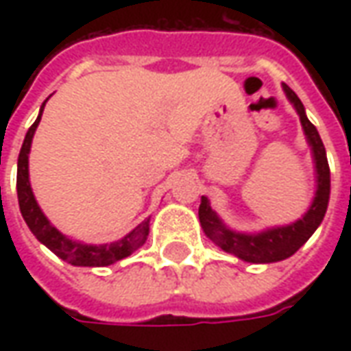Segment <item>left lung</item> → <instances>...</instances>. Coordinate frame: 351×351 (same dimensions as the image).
I'll return each instance as SVG.
<instances>
[{
  "label": "left lung",
  "mask_w": 351,
  "mask_h": 351,
  "mask_svg": "<svg viewBox=\"0 0 351 351\" xmlns=\"http://www.w3.org/2000/svg\"><path fill=\"white\" fill-rule=\"evenodd\" d=\"M284 92L293 103L295 110L299 112L302 130L308 138L312 152H314V160H316L317 190L308 213L304 214L301 220L295 221L291 226H286V228L269 229L258 235H244V233H235L226 228L210 208L206 197H203L201 205H199V221H201L205 235L214 244H218L223 252L235 254L237 258L250 261V263H274V261H282V259L293 256L322 223L325 210H327V203H329L331 178H329V163H327V156H325L324 143H322L314 123L304 114V107H302L301 99L297 97V93L286 84H284Z\"/></svg>",
  "instance_id": "1"
}]
</instances>
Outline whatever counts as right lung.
<instances>
[{
    "instance_id": "1",
    "label": "right lung",
    "mask_w": 351,
    "mask_h": 351,
    "mask_svg": "<svg viewBox=\"0 0 351 351\" xmlns=\"http://www.w3.org/2000/svg\"><path fill=\"white\" fill-rule=\"evenodd\" d=\"M41 112L37 116L34 125L27 130L26 138L22 143L19 154V173H16V191H19V205L22 218L26 220L27 228L32 229V233L37 237V241L43 243L49 250L56 254L58 258L64 259L67 263L77 265V267H105V265L116 263L118 259L128 258L130 254L137 250L141 244L146 241L148 235V221L145 220L138 223L137 228L131 231L130 235H125L122 241H116L110 244H99V246H90V244L75 243L71 239L62 235L54 226H50L47 216L41 213V208L37 205L34 197V191L29 186V175H27V154L32 148V138L37 130V125L41 122Z\"/></svg>"
}]
</instances>
